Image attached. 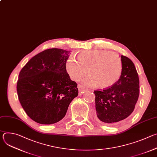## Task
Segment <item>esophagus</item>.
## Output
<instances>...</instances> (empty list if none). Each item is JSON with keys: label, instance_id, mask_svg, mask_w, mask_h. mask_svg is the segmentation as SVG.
I'll use <instances>...</instances> for the list:
<instances>
[{"label": "esophagus", "instance_id": "34e87169", "mask_svg": "<svg viewBox=\"0 0 157 157\" xmlns=\"http://www.w3.org/2000/svg\"><path fill=\"white\" fill-rule=\"evenodd\" d=\"M78 89H79V91L80 94L84 93V92L86 90V89L84 87V86L82 84H78Z\"/></svg>", "mask_w": 157, "mask_h": 157}]
</instances>
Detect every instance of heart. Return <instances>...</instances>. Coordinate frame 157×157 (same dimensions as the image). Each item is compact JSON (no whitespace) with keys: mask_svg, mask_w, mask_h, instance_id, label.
<instances>
[{"mask_svg":"<svg viewBox=\"0 0 157 157\" xmlns=\"http://www.w3.org/2000/svg\"><path fill=\"white\" fill-rule=\"evenodd\" d=\"M75 58L70 56L65 64L70 77L79 80L87 73L86 82L91 86L109 88L119 79L122 71V63L119 56L103 50L82 51Z\"/></svg>","mask_w":157,"mask_h":157,"instance_id":"obj_1","label":"heart"}]
</instances>
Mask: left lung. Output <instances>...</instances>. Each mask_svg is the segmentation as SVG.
Wrapping results in <instances>:
<instances>
[{
  "label": "left lung",
  "mask_w": 157,
  "mask_h": 157,
  "mask_svg": "<svg viewBox=\"0 0 157 157\" xmlns=\"http://www.w3.org/2000/svg\"><path fill=\"white\" fill-rule=\"evenodd\" d=\"M122 71L117 82L109 88L94 91L98 118L114 124L128 117L139 96V78L133 63L121 55Z\"/></svg>",
  "instance_id": "8db88e82"
}]
</instances>
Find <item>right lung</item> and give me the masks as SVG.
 <instances>
[{
	"label": "right lung",
	"instance_id": "obj_1",
	"mask_svg": "<svg viewBox=\"0 0 157 157\" xmlns=\"http://www.w3.org/2000/svg\"><path fill=\"white\" fill-rule=\"evenodd\" d=\"M68 51L44 50L33 56L19 73L17 91L27 114L41 124L61 121L68 106L78 95L77 83L66 72Z\"/></svg>",
	"mask_w": 157,
	"mask_h": 157
}]
</instances>
